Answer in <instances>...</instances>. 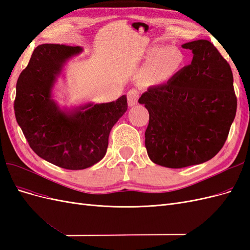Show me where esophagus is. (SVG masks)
<instances>
[{
  "label": "esophagus",
  "mask_w": 250,
  "mask_h": 250,
  "mask_svg": "<svg viewBox=\"0 0 250 250\" xmlns=\"http://www.w3.org/2000/svg\"><path fill=\"white\" fill-rule=\"evenodd\" d=\"M127 100H128V105H129V106H134V105H137L138 100H139L138 90L130 89L129 92L127 93Z\"/></svg>",
  "instance_id": "34e87169"
}]
</instances>
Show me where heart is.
I'll use <instances>...</instances> for the list:
<instances>
[{
    "mask_svg": "<svg viewBox=\"0 0 250 250\" xmlns=\"http://www.w3.org/2000/svg\"><path fill=\"white\" fill-rule=\"evenodd\" d=\"M150 62L144 66L140 79L147 85L163 84L171 80L185 64L183 52L175 48L156 46L149 50Z\"/></svg>",
    "mask_w": 250,
    "mask_h": 250,
    "instance_id": "1",
    "label": "heart"
}]
</instances>
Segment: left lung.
Instances as JSON below:
<instances>
[{"instance_id":"left-lung-1","label":"left lung","mask_w":250,"mask_h":250,"mask_svg":"<svg viewBox=\"0 0 250 250\" xmlns=\"http://www.w3.org/2000/svg\"><path fill=\"white\" fill-rule=\"evenodd\" d=\"M181 47L192 51V62L139 99L149 111L148 156L172 169L213 158L228 139L237 111L231 69L214 44L198 40Z\"/></svg>"}]
</instances>
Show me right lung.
Segmentation results:
<instances>
[{
	"label": "right lung",
	"mask_w": 250,
	"mask_h": 250,
	"mask_svg": "<svg viewBox=\"0 0 250 250\" xmlns=\"http://www.w3.org/2000/svg\"><path fill=\"white\" fill-rule=\"evenodd\" d=\"M80 47L43 43L33 51L17 82L14 113L31 149L40 157L67 170H82L106 153L112 126L127 110L125 95L109 103H87L60 109L52 88L66 60Z\"/></svg>",
	"instance_id": "right-lung-1"
}]
</instances>
